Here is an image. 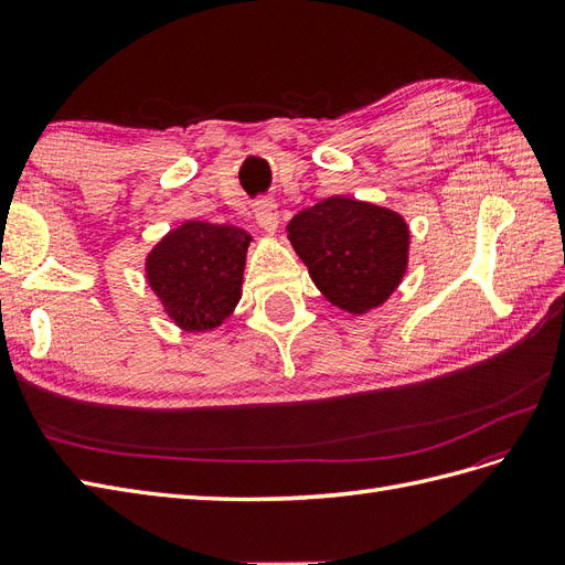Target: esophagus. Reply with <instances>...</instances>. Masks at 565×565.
Segmentation results:
<instances>
[{"instance_id":"1","label":"esophagus","mask_w":565,"mask_h":565,"mask_svg":"<svg viewBox=\"0 0 565 565\" xmlns=\"http://www.w3.org/2000/svg\"><path fill=\"white\" fill-rule=\"evenodd\" d=\"M255 220H257L259 226L267 231V234H274V231H277V226H279V207H277V202H274L271 198L257 200L255 202Z\"/></svg>"}]
</instances>
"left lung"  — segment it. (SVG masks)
Instances as JSON below:
<instances>
[{
  "mask_svg": "<svg viewBox=\"0 0 565 565\" xmlns=\"http://www.w3.org/2000/svg\"><path fill=\"white\" fill-rule=\"evenodd\" d=\"M288 241L334 306L363 315L394 294L408 265L403 216L351 198H327L288 222Z\"/></svg>",
  "mask_w": 565,
  "mask_h": 565,
  "instance_id": "obj_1",
  "label": "left lung"
}]
</instances>
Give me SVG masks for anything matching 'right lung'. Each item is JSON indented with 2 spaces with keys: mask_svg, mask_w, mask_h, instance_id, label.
<instances>
[{
  "mask_svg": "<svg viewBox=\"0 0 565 565\" xmlns=\"http://www.w3.org/2000/svg\"><path fill=\"white\" fill-rule=\"evenodd\" d=\"M250 236L238 226L185 222L148 255V281L185 331L220 327L241 298Z\"/></svg>",
  "mask_w": 565,
  "mask_h": 565,
  "instance_id": "add662e5",
  "label": "right lung"
}]
</instances>
